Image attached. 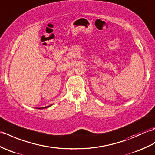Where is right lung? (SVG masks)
Segmentation results:
<instances>
[{"instance_id":"add662e5","label":"right lung","mask_w":155,"mask_h":155,"mask_svg":"<svg viewBox=\"0 0 155 155\" xmlns=\"http://www.w3.org/2000/svg\"><path fill=\"white\" fill-rule=\"evenodd\" d=\"M51 105H50V106H46V107H39V108H38V109H43V108H47V107H50L51 106Z\"/></svg>"}]
</instances>
